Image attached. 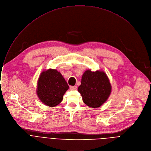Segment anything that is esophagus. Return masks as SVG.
Wrapping results in <instances>:
<instances>
[{
  "label": "esophagus",
  "mask_w": 151,
  "mask_h": 151,
  "mask_svg": "<svg viewBox=\"0 0 151 151\" xmlns=\"http://www.w3.org/2000/svg\"><path fill=\"white\" fill-rule=\"evenodd\" d=\"M77 87L76 86H70V89L71 90H76L77 89Z\"/></svg>",
  "instance_id": "1"
}]
</instances>
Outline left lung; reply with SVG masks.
<instances>
[{
	"mask_svg": "<svg viewBox=\"0 0 151 151\" xmlns=\"http://www.w3.org/2000/svg\"><path fill=\"white\" fill-rule=\"evenodd\" d=\"M78 91L85 104L90 107L98 108L109 98L111 92V86L104 71L88 70L82 76Z\"/></svg>",
	"mask_w": 151,
	"mask_h": 151,
	"instance_id": "obj_1",
	"label": "left lung"
}]
</instances>
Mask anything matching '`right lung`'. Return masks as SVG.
<instances>
[{
    "instance_id": "add662e5",
    "label": "right lung",
    "mask_w": 151,
    "mask_h": 151,
    "mask_svg": "<svg viewBox=\"0 0 151 151\" xmlns=\"http://www.w3.org/2000/svg\"><path fill=\"white\" fill-rule=\"evenodd\" d=\"M69 89L67 82L55 69L43 71L38 80L37 93L47 106L55 107L61 103L63 96Z\"/></svg>"
}]
</instances>
